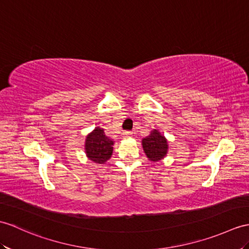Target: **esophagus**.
<instances>
[{
  "mask_svg": "<svg viewBox=\"0 0 249 249\" xmlns=\"http://www.w3.org/2000/svg\"><path fill=\"white\" fill-rule=\"evenodd\" d=\"M122 136H123V138L126 139V138H130L132 136V134H131V131H123Z\"/></svg>",
  "mask_w": 249,
  "mask_h": 249,
  "instance_id": "obj_1",
  "label": "esophagus"
}]
</instances>
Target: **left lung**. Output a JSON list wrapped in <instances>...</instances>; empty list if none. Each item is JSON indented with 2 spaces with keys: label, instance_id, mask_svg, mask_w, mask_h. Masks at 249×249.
Masks as SVG:
<instances>
[{
  "label": "left lung",
  "instance_id": "obj_1",
  "mask_svg": "<svg viewBox=\"0 0 249 249\" xmlns=\"http://www.w3.org/2000/svg\"><path fill=\"white\" fill-rule=\"evenodd\" d=\"M142 147L149 161L158 162L165 158L169 152V142L158 129H154L146 138L142 139Z\"/></svg>",
  "mask_w": 249,
  "mask_h": 249
}]
</instances>
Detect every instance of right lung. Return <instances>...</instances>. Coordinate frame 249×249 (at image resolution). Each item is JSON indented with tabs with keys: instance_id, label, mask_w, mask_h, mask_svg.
<instances>
[{
	"instance_id": "1",
	"label": "right lung",
	"mask_w": 249,
	"mask_h": 249,
	"mask_svg": "<svg viewBox=\"0 0 249 249\" xmlns=\"http://www.w3.org/2000/svg\"><path fill=\"white\" fill-rule=\"evenodd\" d=\"M114 141L107 137L101 127H95L85 140V153L92 162L103 164L111 158Z\"/></svg>"
}]
</instances>
